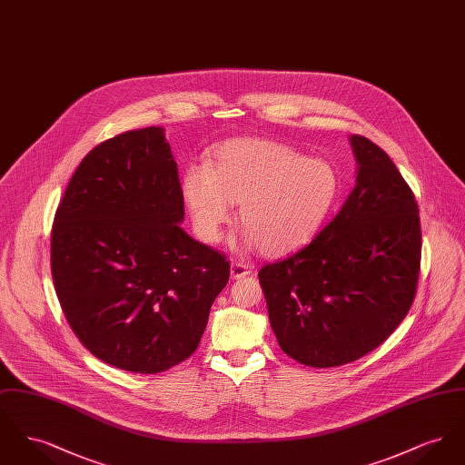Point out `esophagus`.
<instances>
[{
  "label": "esophagus",
  "mask_w": 465,
  "mask_h": 465,
  "mask_svg": "<svg viewBox=\"0 0 465 465\" xmlns=\"http://www.w3.org/2000/svg\"><path fill=\"white\" fill-rule=\"evenodd\" d=\"M249 272H251V268L245 265V263L232 262V266H230V275H232V279H243V277L249 275Z\"/></svg>",
  "instance_id": "1"
}]
</instances>
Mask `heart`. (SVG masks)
<instances>
[{"mask_svg": "<svg viewBox=\"0 0 465 465\" xmlns=\"http://www.w3.org/2000/svg\"><path fill=\"white\" fill-rule=\"evenodd\" d=\"M340 193L328 160L309 158L266 139H233L216 150V162L192 165L183 197L203 242L216 243L241 203L243 243L272 258L288 256L313 239Z\"/></svg>", "mask_w": 465, "mask_h": 465, "instance_id": "1", "label": "heart"}]
</instances>
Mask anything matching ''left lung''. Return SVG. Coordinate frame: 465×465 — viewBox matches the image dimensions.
Masks as SVG:
<instances>
[{
  "label": "left lung",
  "instance_id": "obj_1",
  "mask_svg": "<svg viewBox=\"0 0 465 465\" xmlns=\"http://www.w3.org/2000/svg\"><path fill=\"white\" fill-rule=\"evenodd\" d=\"M354 190L317 237L258 272L281 349L312 368L361 359L396 331L420 272L419 205L375 143L352 135Z\"/></svg>",
  "mask_w": 465,
  "mask_h": 465
}]
</instances>
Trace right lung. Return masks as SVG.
I'll return each instance as SVG.
<instances>
[{"label": "right lung", "instance_id": "right-lung-1", "mask_svg": "<svg viewBox=\"0 0 465 465\" xmlns=\"http://www.w3.org/2000/svg\"><path fill=\"white\" fill-rule=\"evenodd\" d=\"M183 220L162 127L114 135L74 171L52 224V279L71 330L97 359L153 375L197 351L230 263Z\"/></svg>", "mask_w": 465, "mask_h": 465}]
</instances>
